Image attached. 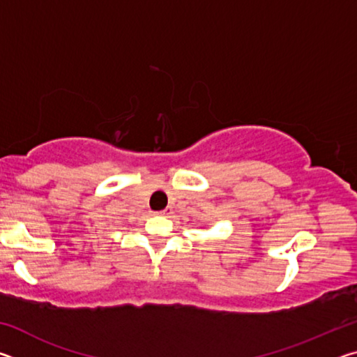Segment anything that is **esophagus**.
<instances>
[{
	"label": "esophagus",
	"instance_id": "esophagus-1",
	"mask_svg": "<svg viewBox=\"0 0 357 357\" xmlns=\"http://www.w3.org/2000/svg\"><path fill=\"white\" fill-rule=\"evenodd\" d=\"M160 215H170L172 214V208H167V209H164V211H160V213H159Z\"/></svg>",
	"mask_w": 357,
	"mask_h": 357
}]
</instances>
